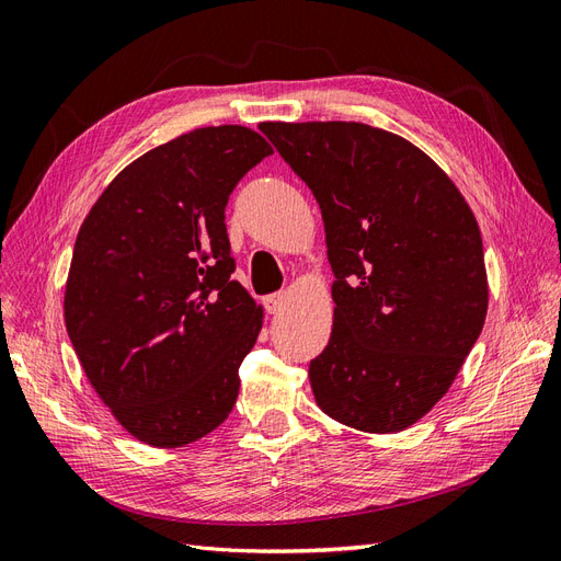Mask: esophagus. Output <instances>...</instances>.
Returning a JSON list of instances; mask_svg holds the SVG:
<instances>
[{
  "instance_id": "esophagus-1",
  "label": "esophagus",
  "mask_w": 561,
  "mask_h": 561,
  "mask_svg": "<svg viewBox=\"0 0 561 561\" xmlns=\"http://www.w3.org/2000/svg\"><path fill=\"white\" fill-rule=\"evenodd\" d=\"M285 301H287L285 293L266 295V297H264V309H266V313H278V311L285 307Z\"/></svg>"
}]
</instances>
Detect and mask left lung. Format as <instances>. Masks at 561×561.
Here are the masks:
<instances>
[{"mask_svg": "<svg viewBox=\"0 0 561 561\" xmlns=\"http://www.w3.org/2000/svg\"><path fill=\"white\" fill-rule=\"evenodd\" d=\"M313 192L334 271L330 342L309 365L322 412L398 433L443 398L484 325L478 219L431 157L355 122L260 124Z\"/></svg>", "mask_w": 561, "mask_h": 561, "instance_id": "obj_1", "label": "left lung"}]
</instances>
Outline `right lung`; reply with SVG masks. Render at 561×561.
I'll return each mask as SVG.
<instances>
[{
	"mask_svg": "<svg viewBox=\"0 0 561 561\" xmlns=\"http://www.w3.org/2000/svg\"><path fill=\"white\" fill-rule=\"evenodd\" d=\"M271 151L245 126L184 133L126 165L79 229L67 334L100 400L151 447L196 443L239 398L262 307L231 280L225 208Z\"/></svg>",
	"mask_w": 561,
	"mask_h": 561,
	"instance_id": "1",
	"label": "right lung"
}]
</instances>
